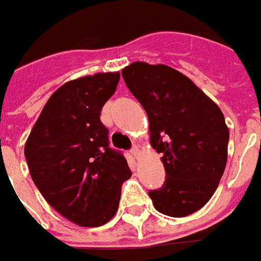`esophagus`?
I'll return each instance as SVG.
<instances>
[{"label":"esophagus","instance_id":"34e87169","mask_svg":"<svg viewBox=\"0 0 261 261\" xmlns=\"http://www.w3.org/2000/svg\"><path fill=\"white\" fill-rule=\"evenodd\" d=\"M130 154H132L133 157H136V159H138L139 154H140V150H139L138 146H133L132 149H130Z\"/></svg>","mask_w":261,"mask_h":261}]
</instances>
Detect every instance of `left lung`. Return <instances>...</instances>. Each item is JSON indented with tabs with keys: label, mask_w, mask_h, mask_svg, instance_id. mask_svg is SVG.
<instances>
[{
	"label": "left lung",
	"mask_w": 261,
	"mask_h": 261,
	"mask_svg": "<svg viewBox=\"0 0 261 261\" xmlns=\"http://www.w3.org/2000/svg\"><path fill=\"white\" fill-rule=\"evenodd\" d=\"M122 77L147 114L150 143L163 154L164 184L149 191L155 210L170 217L193 214L214 195L227 165L229 130L221 110L167 65L133 62Z\"/></svg>",
	"instance_id": "8db88e82"
}]
</instances>
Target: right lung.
<instances>
[{
    "label": "right lung",
    "mask_w": 261,
    "mask_h": 261,
    "mask_svg": "<svg viewBox=\"0 0 261 261\" xmlns=\"http://www.w3.org/2000/svg\"><path fill=\"white\" fill-rule=\"evenodd\" d=\"M119 73H97L61 86L40 114L26 146L30 175L47 203L81 227H100L115 216L121 188L132 171L110 147L100 119Z\"/></svg>",
    "instance_id": "1"
}]
</instances>
